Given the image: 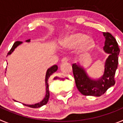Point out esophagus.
<instances>
[{"mask_svg":"<svg viewBox=\"0 0 123 123\" xmlns=\"http://www.w3.org/2000/svg\"><path fill=\"white\" fill-rule=\"evenodd\" d=\"M68 61H69L68 58H67V57H65V58H62V63H67L68 62Z\"/></svg>","mask_w":123,"mask_h":123,"instance_id":"esophagus-1","label":"esophagus"}]
</instances>
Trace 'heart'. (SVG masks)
Wrapping results in <instances>:
<instances>
[{"label":"heart","mask_w":123,"mask_h":123,"mask_svg":"<svg viewBox=\"0 0 123 123\" xmlns=\"http://www.w3.org/2000/svg\"><path fill=\"white\" fill-rule=\"evenodd\" d=\"M61 47L63 49H73L76 47L78 54L85 55L89 54L94 48L95 42L91 37H88L82 32H74L65 35L62 39Z\"/></svg>","instance_id":"b5f03b06"}]
</instances>
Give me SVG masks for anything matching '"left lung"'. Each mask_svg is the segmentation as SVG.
Masks as SVG:
<instances>
[{"mask_svg": "<svg viewBox=\"0 0 123 123\" xmlns=\"http://www.w3.org/2000/svg\"><path fill=\"white\" fill-rule=\"evenodd\" d=\"M105 38L104 50L109 54L105 63L104 75L98 79H92L82 67L73 64V73L78 91L84 95L100 97L115 85V75L118 64L119 49L115 38L109 32H103Z\"/></svg>", "mask_w": 123, "mask_h": 123, "instance_id": "8db88e82", "label": "left lung"}]
</instances>
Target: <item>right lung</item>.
Wrapping results in <instances>:
<instances>
[{
    "label": "right lung",
    "mask_w": 123,
    "mask_h": 123,
    "mask_svg": "<svg viewBox=\"0 0 123 123\" xmlns=\"http://www.w3.org/2000/svg\"><path fill=\"white\" fill-rule=\"evenodd\" d=\"M26 42H30V39H28L26 41ZM21 44H22V42L21 41H17L15 42V43L13 45L12 47L10 49V50L9 51V52L8 53V55H10L13 50H15V49L17 47V46H18L19 45H20ZM58 69V67L56 65H54L52 66V67H50V68H49L47 69V71L46 72V74H45V87H46V94H45V96L44 97V98L39 103H37V104H36L34 105H26V104H23L24 105L27 106H29V107H31V108H39L41 106H43V105L47 104V102L49 100V98L50 94H49V84H48V79L49 78V77L52 74L55 73V71H57Z\"/></svg>",
    "instance_id": "right-lung-1"
}]
</instances>
